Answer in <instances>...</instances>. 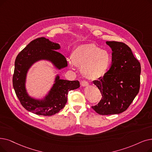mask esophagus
I'll list each match as a JSON object with an SVG mask.
<instances>
[{
    "label": "esophagus",
    "mask_w": 152,
    "mask_h": 152,
    "mask_svg": "<svg viewBox=\"0 0 152 152\" xmlns=\"http://www.w3.org/2000/svg\"><path fill=\"white\" fill-rule=\"evenodd\" d=\"M81 85L82 86L84 87V86H87L89 85V83L85 80H83L81 81Z\"/></svg>",
    "instance_id": "1"
}]
</instances>
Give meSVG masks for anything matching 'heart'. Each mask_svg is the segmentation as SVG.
I'll use <instances>...</instances> for the list:
<instances>
[{
  "mask_svg": "<svg viewBox=\"0 0 152 152\" xmlns=\"http://www.w3.org/2000/svg\"><path fill=\"white\" fill-rule=\"evenodd\" d=\"M69 65L80 67L81 74L89 80H97L105 75L113 63L110 53L95 43L78 45L71 54Z\"/></svg>",
  "mask_w": 152,
  "mask_h": 152,
  "instance_id": "obj_1",
  "label": "heart"
}]
</instances>
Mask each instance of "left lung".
Listing matches in <instances>:
<instances>
[{
  "instance_id": "obj_1",
  "label": "left lung",
  "mask_w": 152,
  "mask_h": 152,
  "mask_svg": "<svg viewBox=\"0 0 152 152\" xmlns=\"http://www.w3.org/2000/svg\"><path fill=\"white\" fill-rule=\"evenodd\" d=\"M106 43L113 51V63L103 77L93 81L102 97L92 108L100 115L118 114L128 109L139 92L141 66L126 44Z\"/></svg>"
}]
</instances>
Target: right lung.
Wrapping results in <instances>:
<instances>
[{
	"mask_svg": "<svg viewBox=\"0 0 152 152\" xmlns=\"http://www.w3.org/2000/svg\"><path fill=\"white\" fill-rule=\"evenodd\" d=\"M60 48L58 43L51 42L45 37L38 38L31 41L15 59L13 86L22 106L32 113L51 116L59 113L67 102L69 91L80 86L78 81L60 80L58 75L55 83L43 99H35L27 94L25 89L26 76L28 69L34 63L46 60L51 61L58 69L67 66L66 59L56 51Z\"/></svg>",
	"mask_w": 152,
	"mask_h": 152,
	"instance_id": "add662e5",
	"label": "right lung"
}]
</instances>
